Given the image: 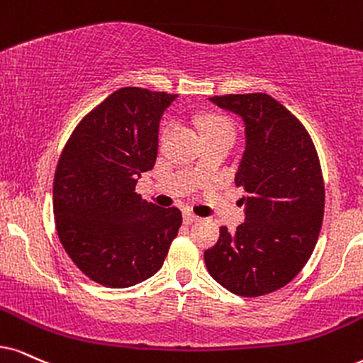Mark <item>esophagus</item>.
I'll return each mask as SVG.
<instances>
[{
    "label": "esophagus",
    "mask_w": 363,
    "mask_h": 363,
    "mask_svg": "<svg viewBox=\"0 0 363 363\" xmlns=\"http://www.w3.org/2000/svg\"><path fill=\"white\" fill-rule=\"evenodd\" d=\"M182 219H184L186 224H192V223H196L199 218H197L196 214H192L191 211H184V214H182Z\"/></svg>",
    "instance_id": "34e87169"
}]
</instances>
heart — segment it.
<instances>
[{"instance_id":"1","label":"heart","mask_w":363,"mask_h":363,"mask_svg":"<svg viewBox=\"0 0 363 363\" xmlns=\"http://www.w3.org/2000/svg\"><path fill=\"white\" fill-rule=\"evenodd\" d=\"M203 130L206 134H211V132H233L231 123H229L226 118L223 117H208L203 121Z\"/></svg>"}]
</instances>
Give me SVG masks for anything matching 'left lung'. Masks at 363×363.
<instances>
[{
	"label": "left lung",
	"mask_w": 363,
	"mask_h": 363,
	"mask_svg": "<svg viewBox=\"0 0 363 363\" xmlns=\"http://www.w3.org/2000/svg\"><path fill=\"white\" fill-rule=\"evenodd\" d=\"M209 100L245 123L246 147L235 181L246 191V219L235 235L219 229L204 261L226 290L261 296L290 283L318 241L325 208L318 154L303 123L268 94Z\"/></svg>",
	"instance_id": "1"
}]
</instances>
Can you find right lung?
<instances>
[{"label":"right lung","instance_id":"add662e5","mask_svg":"<svg viewBox=\"0 0 363 363\" xmlns=\"http://www.w3.org/2000/svg\"><path fill=\"white\" fill-rule=\"evenodd\" d=\"M177 95L125 86L82 118L60 155L53 214L67 255L95 283L128 288L155 274L182 214L135 192L154 167L159 122Z\"/></svg>","mask_w":363,"mask_h":363}]
</instances>
